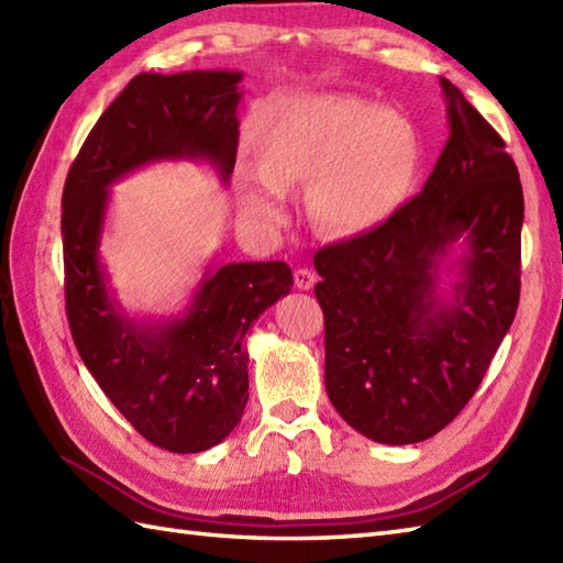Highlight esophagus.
Instances as JSON below:
<instances>
[{"mask_svg": "<svg viewBox=\"0 0 563 563\" xmlns=\"http://www.w3.org/2000/svg\"><path fill=\"white\" fill-rule=\"evenodd\" d=\"M314 283H317V278H314V273L309 271V268H297L295 271V285L300 290H312Z\"/></svg>", "mask_w": 563, "mask_h": 563, "instance_id": "esophagus-1", "label": "esophagus"}]
</instances>
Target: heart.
<instances>
[{"label":"heart","mask_w":563,"mask_h":563,"mask_svg":"<svg viewBox=\"0 0 563 563\" xmlns=\"http://www.w3.org/2000/svg\"><path fill=\"white\" fill-rule=\"evenodd\" d=\"M261 178H239L242 206L254 222H288L295 188L309 186L314 222L331 236L379 230L413 196L423 142L399 111L341 93L280 103L254 142Z\"/></svg>","instance_id":"obj_1"}]
</instances>
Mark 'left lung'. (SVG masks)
<instances>
[{"mask_svg": "<svg viewBox=\"0 0 563 563\" xmlns=\"http://www.w3.org/2000/svg\"><path fill=\"white\" fill-rule=\"evenodd\" d=\"M440 87L450 137L421 194L379 230L314 256L327 394L385 445L433 438L464 409L520 300L518 166L462 91ZM442 262L459 273L450 294L439 290Z\"/></svg>", "mask_w": 563, "mask_h": 563, "instance_id": "1", "label": "left lung"}]
</instances>
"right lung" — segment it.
<instances>
[{"label":"right lung","mask_w":563,"mask_h":563,"mask_svg":"<svg viewBox=\"0 0 563 563\" xmlns=\"http://www.w3.org/2000/svg\"><path fill=\"white\" fill-rule=\"evenodd\" d=\"M234 69L130 79L91 128L63 190L65 307L93 379L137 433L188 454L218 445L249 399L246 331L292 288L283 261L208 266L181 314L133 319L115 300L99 246L111 186L147 164L208 162L230 181L242 101Z\"/></svg>","instance_id":"add662e5"}]
</instances>
